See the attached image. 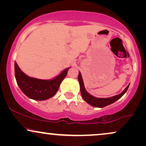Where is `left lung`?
Here are the masks:
<instances>
[{"mask_svg": "<svg viewBox=\"0 0 146 146\" xmlns=\"http://www.w3.org/2000/svg\"><path fill=\"white\" fill-rule=\"evenodd\" d=\"M78 81L80 82V92L81 95L82 96L83 99L87 103H88L89 104L92 106L94 107H97V108H104L106 106H108L111 104L115 102V101L120 98L126 92V91L128 89L129 85L125 88V89L123 90L121 94H119L118 95L110 97V98H98L94 97L93 96H92L88 94L84 86V82L82 78L80 72H79L78 74Z\"/></svg>", "mask_w": 146, "mask_h": 146, "instance_id": "1", "label": "left lung"}]
</instances>
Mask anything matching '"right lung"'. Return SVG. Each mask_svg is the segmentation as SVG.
Masks as SVG:
<instances>
[{"mask_svg": "<svg viewBox=\"0 0 146 146\" xmlns=\"http://www.w3.org/2000/svg\"><path fill=\"white\" fill-rule=\"evenodd\" d=\"M68 70L69 68L65 69L52 80H46L28 76L20 69L17 62L15 63V78L18 85L27 96L35 100H44L55 95Z\"/></svg>", "mask_w": 146, "mask_h": 146, "instance_id": "1", "label": "right lung"}]
</instances>
